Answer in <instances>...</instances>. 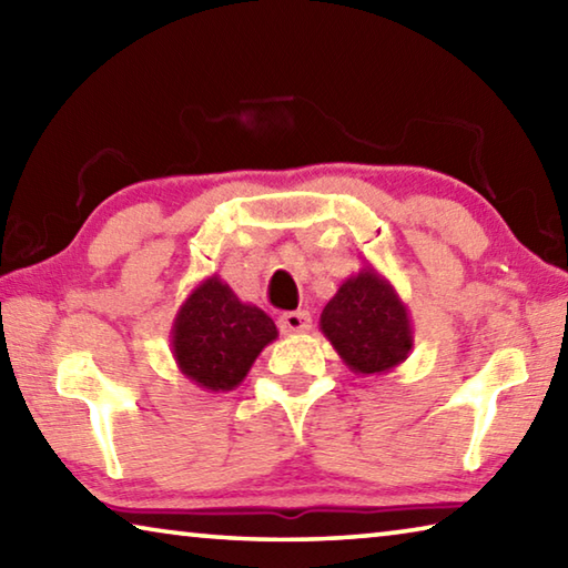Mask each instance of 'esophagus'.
I'll return each mask as SVG.
<instances>
[{
    "label": "esophagus",
    "instance_id": "1",
    "mask_svg": "<svg viewBox=\"0 0 568 568\" xmlns=\"http://www.w3.org/2000/svg\"><path fill=\"white\" fill-rule=\"evenodd\" d=\"M277 325H281V331H283L285 335H291V333H307V331H311V313H305V311L283 313L281 318H277Z\"/></svg>",
    "mask_w": 568,
    "mask_h": 568
}]
</instances>
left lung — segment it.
<instances>
[{"label":"left lung","mask_w":568,"mask_h":568,"mask_svg":"<svg viewBox=\"0 0 568 568\" xmlns=\"http://www.w3.org/2000/svg\"><path fill=\"white\" fill-rule=\"evenodd\" d=\"M321 331L355 376H383L413 348L408 307L373 265L341 283L323 307Z\"/></svg>","instance_id":"8db88e82"}]
</instances>
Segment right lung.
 Segmentation results:
<instances>
[{"instance_id": "right-lung-1", "label": "right lung", "mask_w": 568, "mask_h": 568, "mask_svg": "<svg viewBox=\"0 0 568 568\" xmlns=\"http://www.w3.org/2000/svg\"><path fill=\"white\" fill-rule=\"evenodd\" d=\"M275 338L271 315L240 301L217 275L192 287L170 331L172 358L180 373L210 393L237 388Z\"/></svg>"}]
</instances>
